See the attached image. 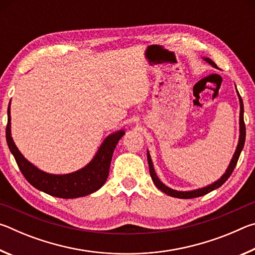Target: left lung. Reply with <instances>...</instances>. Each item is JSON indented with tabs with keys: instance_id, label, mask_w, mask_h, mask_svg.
Wrapping results in <instances>:
<instances>
[{
	"instance_id": "obj_1",
	"label": "left lung",
	"mask_w": 255,
	"mask_h": 255,
	"mask_svg": "<svg viewBox=\"0 0 255 255\" xmlns=\"http://www.w3.org/2000/svg\"><path fill=\"white\" fill-rule=\"evenodd\" d=\"M207 63H209L211 66L214 67H217L216 66V64L213 62V60L209 59V58H204ZM237 96H239L240 99V108H241V111H240V139H239V144H237V147L236 150L234 153V156H233L232 161L230 163V165H228L227 170L225 173L223 174V176L219 180L216 181L213 184H209L207 185L205 188H201V189H197V190H192V191H176V190L171 189L169 187H166L165 184H163L159 179L157 178L156 173H155V170H154V166H153V163H152V158H150V155L147 152V161H148V166H149V174H150V178H152L154 184L156 185V187L163 191L164 193H166L167 196H171V197H175V198H181V199H191V198H197V197H201L204 195H207V193H209L210 191H213V190L217 189L223 185L224 183L226 182L227 179L230 178L232 172L234 171L237 161H239V157L241 155L242 149L244 147V143H245V124H244V106H243V100H242V98L240 96L239 91H237Z\"/></svg>"
}]
</instances>
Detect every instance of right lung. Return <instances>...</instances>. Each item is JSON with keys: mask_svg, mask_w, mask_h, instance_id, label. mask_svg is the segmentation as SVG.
<instances>
[{"mask_svg": "<svg viewBox=\"0 0 255 255\" xmlns=\"http://www.w3.org/2000/svg\"><path fill=\"white\" fill-rule=\"evenodd\" d=\"M124 135L125 131L119 130L108 136L103 140L96 156L83 169L70 174H49L37 169L33 164L25 159L15 146L11 136L10 105L7 108V125L5 130L6 141L21 173L34 188L57 198L73 199V198L88 196L100 189L106 183L108 175H109L114 150L119 139Z\"/></svg>", "mask_w": 255, "mask_h": 255, "instance_id": "right-lung-1", "label": "right lung"}]
</instances>
